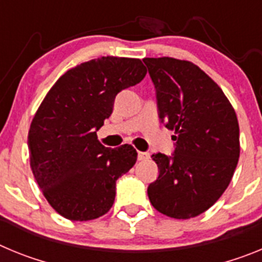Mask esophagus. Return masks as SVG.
I'll return each instance as SVG.
<instances>
[{
	"label": "esophagus",
	"mask_w": 262,
	"mask_h": 262,
	"mask_svg": "<svg viewBox=\"0 0 262 262\" xmlns=\"http://www.w3.org/2000/svg\"><path fill=\"white\" fill-rule=\"evenodd\" d=\"M148 157H149V154H148V152H138V159L140 160V161H144Z\"/></svg>",
	"instance_id": "obj_1"
}]
</instances>
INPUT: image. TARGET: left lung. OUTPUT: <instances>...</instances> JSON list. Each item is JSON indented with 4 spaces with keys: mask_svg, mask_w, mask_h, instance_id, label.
Returning <instances> with one entry per match:
<instances>
[{
    "mask_svg": "<svg viewBox=\"0 0 262 262\" xmlns=\"http://www.w3.org/2000/svg\"><path fill=\"white\" fill-rule=\"evenodd\" d=\"M156 89L161 123L174 131V152L154 154L159 177L148 186L157 211L190 219L209 210L235 172L239 123L223 90L195 64L173 57L143 59Z\"/></svg>",
    "mask_w": 262,
    "mask_h": 262,
    "instance_id": "obj_1",
    "label": "left lung"
}]
</instances>
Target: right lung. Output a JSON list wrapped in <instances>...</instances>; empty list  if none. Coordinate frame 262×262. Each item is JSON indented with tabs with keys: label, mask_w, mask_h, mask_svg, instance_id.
Returning <instances> with one entry per match:
<instances>
[{
	"label": "right lung",
	"mask_w": 262,
	"mask_h": 262,
	"mask_svg": "<svg viewBox=\"0 0 262 262\" xmlns=\"http://www.w3.org/2000/svg\"><path fill=\"white\" fill-rule=\"evenodd\" d=\"M139 59L102 56L67 71L51 88L29 131L30 165L53 209L69 221L105 215L117 180L136 163L133 145L105 147L97 131L113 113L119 92L139 84Z\"/></svg>",
	"instance_id": "1"
}]
</instances>
